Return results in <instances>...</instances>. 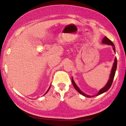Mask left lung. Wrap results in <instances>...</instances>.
<instances>
[{"mask_svg": "<svg viewBox=\"0 0 126 126\" xmlns=\"http://www.w3.org/2000/svg\"><path fill=\"white\" fill-rule=\"evenodd\" d=\"M102 43H103V44H107V45H109L112 46L113 51H114L115 52V47L114 44H113V42H112L111 40H110V39H108L107 37H105L104 38H103V41H102ZM116 68H117V58H115L114 63H113L112 68V70H111V74H110V77L109 80H108V81L107 82V83L106 85H105V87H103L102 89H101L99 91V92L97 93V94H96V95H94V96L88 95V94H84L83 92H82V91H81L80 89H79V88L76 85V84H75V81H74L73 78H72V84H73V85L74 88H75L76 89V91H77V92L80 93V94H81L82 95L85 96V97H94V96H98V95H99V94H103V93L106 92V91H107L108 89L110 88V87H111L112 84L113 78H114V76H115V72H116Z\"/></svg>", "mask_w": 126, "mask_h": 126, "instance_id": "obj_1", "label": "left lung"}]
</instances>
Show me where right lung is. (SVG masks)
Returning <instances> with one entry per match:
<instances>
[{"label": "right lung", "instance_id": "obj_1", "mask_svg": "<svg viewBox=\"0 0 126 126\" xmlns=\"http://www.w3.org/2000/svg\"><path fill=\"white\" fill-rule=\"evenodd\" d=\"M50 87H49V89H48V90H47V92H46V93H45V94H46V93H47V92H48V91H49V89H50Z\"/></svg>", "mask_w": 126, "mask_h": 126}]
</instances>
